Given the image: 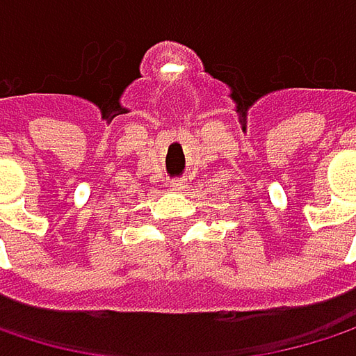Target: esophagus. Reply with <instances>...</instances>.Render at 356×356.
<instances>
[{"mask_svg": "<svg viewBox=\"0 0 356 356\" xmlns=\"http://www.w3.org/2000/svg\"><path fill=\"white\" fill-rule=\"evenodd\" d=\"M171 187L173 189H185V181L183 179H175V181H171Z\"/></svg>", "mask_w": 356, "mask_h": 356, "instance_id": "obj_1", "label": "esophagus"}]
</instances>
